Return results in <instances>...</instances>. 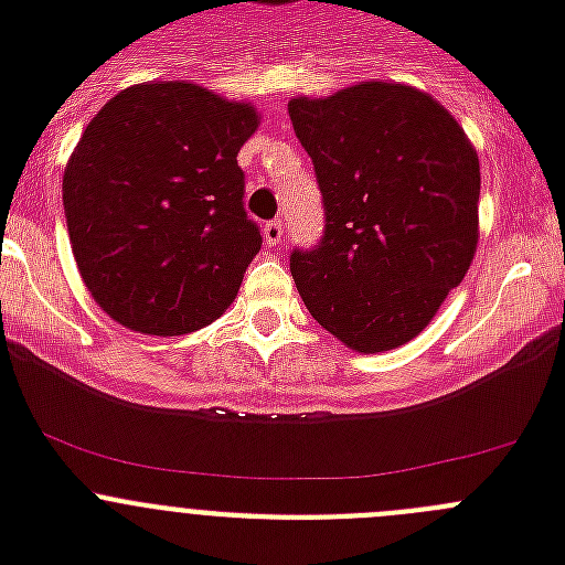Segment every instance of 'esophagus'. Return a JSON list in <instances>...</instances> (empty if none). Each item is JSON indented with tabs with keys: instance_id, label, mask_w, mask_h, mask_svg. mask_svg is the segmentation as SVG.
I'll use <instances>...</instances> for the list:
<instances>
[{
	"instance_id": "esophagus-1",
	"label": "esophagus",
	"mask_w": 565,
	"mask_h": 565,
	"mask_svg": "<svg viewBox=\"0 0 565 565\" xmlns=\"http://www.w3.org/2000/svg\"><path fill=\"white\" fill-rule=\"evenodd\" d=\"M282 237H286V226H282V221H268L266 226H263V239H266L268 246H282Z\"/></svg>"
}]
</instances>
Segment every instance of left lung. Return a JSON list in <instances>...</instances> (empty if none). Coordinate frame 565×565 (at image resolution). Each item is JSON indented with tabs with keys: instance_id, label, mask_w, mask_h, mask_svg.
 <instances>
[{
	"instance_id": "1",
	"label": "left lung",
	"mask_w": 565,
	"mask_h": 565,
	"mask_svg": "<svg viewBox=\"0 0 565 565\" xmlns=\"http://www.w3.org/2000/svg\"><path fill=\"white\" fill-rule=\"evenodd\" d=\"M288 115L326 206L319 246L291 254L299 297L353 351H393L430 326L476 257V149L407 84L291 98Z\"/></svg>"
}]
</instances>
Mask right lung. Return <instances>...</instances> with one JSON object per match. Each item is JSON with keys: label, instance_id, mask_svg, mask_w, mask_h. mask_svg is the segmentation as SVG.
Instances as JSON below:
<instances>
[{"label": "right lung", "instance_id": "obj_1", "mask_svg": "<svg viewBox=\"0 0 565 565\" xmlns=\"http://www.w3.org/2000/svg\"><path fill=\"white\" fill-rule=\"evenodd\" d=\"M257 124L252 104L186 82L121 89L87 124L64 217L84 286L115 322L181 337L232 306L263 246L237 167Z\"/></svg>", "mask_w": 565, "mask_h": 565}]
</instances>
